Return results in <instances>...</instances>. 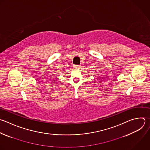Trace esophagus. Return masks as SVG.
I'll list each match as a JSON object with an SVG mask.
<instances>
[{"instance_id": "1", "label": "esophagus", "mask_w": 150, "mask_h": 150, "mask_svg": "<svg viewBox=\"0 0 150 150\" xmlns=\"http://www.w3.org/2000/svg\"><path fill=\"white\" fill-rule=\"evenodd\" d=\"M80 66L79 65H74V67L76 68V69H80Z\"/></svg>"}]
</instances>
